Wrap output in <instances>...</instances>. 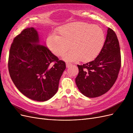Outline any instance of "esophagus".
<instances>
[{
	"label": "esophagus",
	"mask_w": 133,
	"mask_h": 133,
	"mask_svg": "<svg viewBox=\"0 0 133 133\" xmlns=\"http://www.w3.org/2000/svg\"><path fill=\"white\" fill-rule=\"evenodd\" d=\"M71 65V64L70 63H66V66L67 68H69Z\"/></svg>",
	"instance_id": "esophagus-1"
}]
</instances>
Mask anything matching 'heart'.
I'll use <instances>...</instances> for the list:
<instances>
[{
    "label": "heart",
    "mask_w": 133,
    "mask_h": 133,
    "mask_svg": "<svg viewBox=\"0 0 133 133\" xmlns=\"http://www.w3.org/2000/svg\"><path fill=\"white\" fill-rule=\"evenodd\" d=\"M55 34L46 39V45L58 57L64 55L68 61L89 62L96 58L101 51L105 41L102 28L97 25L84 22H73L60 26Z\"/></svg>",
    "instance_id": "heart-1"
}]
</instances>
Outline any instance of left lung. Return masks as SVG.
<instances>
[{
	"mask_svg": "<svg viewBox=\"0 0 133 133\" xmlns=\"http://www.w3.org/2000/svg\"><path fill=\"white\" fill-rule=\"evenodd\" d=\"M121 64L117 36L109 28L105 43L98 57L91 62L78 65L79 73L75 82L79 90L89 98L106 93L117 79Z\"/></svg>",
	"mask_w": 133,
	"mask_h": 133,
	"instance_id": "8db88e82",
	"label": "left lung"
}]
</instances>
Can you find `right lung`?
Wrapping results in <instances>:
<instances>
[{
  "mask_svg": "<svg viewBox=\"0 0 133 133\" xmlns=\"http://www.w3.org/2000/svg\"><path fill=\"white\" fill-rule=\"evenodd\" d=\"M65 63L41 44L37 31L27 28L14 38L8 59L10 78L23 94L44 102L57 92Z\"/></svg>",
  "mask_w": 133,
  "mask_h": 133,
  "instance_id": "1",
  "label": "right lung"
}]
</instances>
